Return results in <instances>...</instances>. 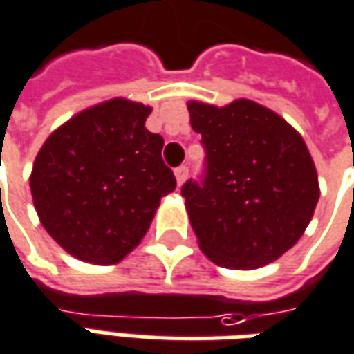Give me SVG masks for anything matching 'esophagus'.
Returning <instances> with one entry per match:
<instances>
[{
	"mask_svg": "<svg viewBox=\"0 0 354 354\" xmlns=\"http://www.w3.org/2000/svg\"><path fill=\"white\" fill-rule=\"evenodd\" d=\"M174 176H176V182L178 185H182L187 180V167L185 165H182V167H178L176 170H174Z\"/></svg>",
	"mask_w": 354,
	"mask_h": 354,
	"instance_id": "obj_1",
	"label": "esophagus"
}]
</instances>
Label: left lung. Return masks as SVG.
<instances>
[{
	"instance_id": "obj_1",
	"label": "left lung",
	"mask_w": 354,
	"mask_h": 354,
	"mask_svg": "<svg viewBox=\"0 0 354 354\" xmlns=\"http://www.w3.org/2000/svg\"><path fill=\"white\" fill-rule=\"evenodd\" d=\"M187 109L205 174L187 180L182 195L201 251L224 268L274 263L303 236L320 197L305 140L254 101H189Z\"/></svg>"
}]
</instances>
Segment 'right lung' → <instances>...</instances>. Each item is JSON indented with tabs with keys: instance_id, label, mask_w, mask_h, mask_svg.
Listing matches in <instances>:
<instances>
[{
	"instance_id": "add662e5",
	"label": "right lung",
	"mask_w": 354,
	"mask_h": 354,
	"mask_svg": "<svg viewBox=\"0 0 354 354\" xmlns=\"http://www.w3.org/2000/svg\"><path fill=\"white\" fill-rule=\"evenodd\" d=\"M149 113L122 97L93 105L59 126L34 160L39 222L80 261L120 263L176 187L160 157L165 140L145 128Z\"/></svg>"
}]
</instances>
